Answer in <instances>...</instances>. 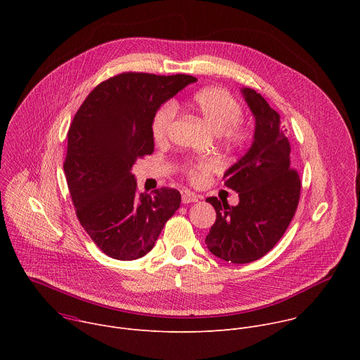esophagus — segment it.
<instances>
[{
	"label": "esophagus",
	"mask_w": 360,
	"mask_h": 360,
	"mask_svg": "<svg viewBox=\"0 0 360 360\" xmlns=\"http://www.w3.org/2000/svg\"><path fill=\"white\" fill-rule=\"evenodd\" d=\"M181 195H182V203H192V202H198L199 200V196L196 193L188 191V189H184L181 192Z\"/></svg>",
	"instance_id": "obj_1"
}]
</instances>
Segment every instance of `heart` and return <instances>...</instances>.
I'll return each mask as SVG.
<instances>
[{"label":"heart","mask_w":360,"mask_h":360,"mask_svg":"<svg viewBox=\"0 0 360 360\" xmlns=\"http://www.w3.org/2000/svg\"><path fill=\"white\" fill-rule=\"evenodd\" d=\"M192 107L207 122V125L214 132L219 134L225 142L231 145H240L248 139V129L239 124L242 108L239 102L226 89L217 86L200 89L192 98ZM174 118L175 108L171 104L162 105L153 114L150 132L157 143H164L168 139ZM214 168L215 164L212 161H200L186 167V174L193 184L200 185L211 175Z\"/></svg>","instance_id":"1"}]
</instances>
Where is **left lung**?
Segmentation results:
<instances>
[{
  "label": "left lung",
  "mask_w": 360,
  "mask_h": 360,
  "mask_svg": "<svg viewBox=\"0 0 360 360\" xmlns=\"http://www.w3.org/2000/svg\"><path fill=\"white\" fill-rule=\"evenodd\" d=\"M253 118V139L245 155L225 174V185L239 193L229 207L211 196L217 221L205 239L218 258L249 264L266 255L288 229L300 195V179L290 167V145L279 114L252 88H240Z\"/></svg>",
  "instance_id": "1"
}]
</instances>
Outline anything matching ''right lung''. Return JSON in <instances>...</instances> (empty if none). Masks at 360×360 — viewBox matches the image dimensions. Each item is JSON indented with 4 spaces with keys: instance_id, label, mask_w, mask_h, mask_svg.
I'll return each mask as SVG.
<instances>
[{
    "instance_id": "obj_1",
    "label": "right lung",
    "mask_w": 360,
    "mask_h": 360,
    "mask_svg": "<svg viewBox=\"0 0 360 360\" xmlns=\"http://www.w3.org/2000/svg\"><path fill=\"white\" fill-rule=\"evenodd\" d=\"M195 81L184 74H120L95 86L72 120L64 162L68 189L82 228L110 258H142L179 208L176 189L138 193L132 167L153 152V114Z\"/></svg>"
}]
</instances>
